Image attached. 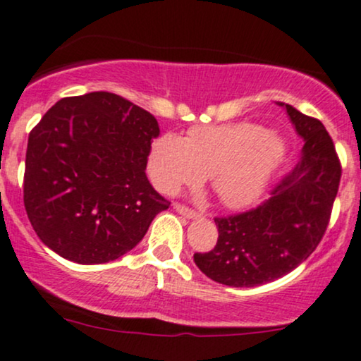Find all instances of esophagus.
<instances>
[{"label": "esophagus", "instance_id": "esophagus-1", "mask_svg": "<svg viewBox=\"0 0 361 361\" xmlns=\"http://www.w3.org/2000/svg\"><path fill=\"white\" fill-rule=\"evenodd\" d=\"M175 210H176L178 214L185 215V217H188V219H197V217H200V215H198V212H195L193 209H190V207H186V205H183V204H175Z\"/></svg>", "mask_w": 361, "mask_h": 361}]
</instances>
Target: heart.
Instances as JSON below:
<instances>
[{"instance_id": "obj_1", "label": "heart", "mask_w": 361, "mask_h": 361, "mask_svg": "<svg viewBox=\"0 0 361 361\" xmlns=\"http://www.w3.org/2000/svg\"><path fill=\"white\" fill-rule=\"evenodd\" d=\"M285 152V140L261 123L200 126L192 128L185 140L173 134L161 135L152 144L149 168L164 193H175L210 175L222 204L235 209L259 197Z\"/></svg>"}]
</instances>
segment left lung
<instances>
[{
  "label": "left lung",
  "mask_w": 361,
  "mask_h": 361,
  "mask_svg": "<svg viewBox=\"0 0 361 361\" xmlns=\"http://www.w3.org/2000/svg\"><path fill=\"white\" fill-rule=\"evenodd\" d=\"M283 105V103H280ZM305 140L300 163L246 212L215 217L214 250L195 252L209 279L229 287H256L287 275L324 238L341 180V163L321 120L283 105Z\"/></svg>",
  "instance_id": "obj_1"
}]
</instances>
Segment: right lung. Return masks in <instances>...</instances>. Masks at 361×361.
<instances>
[{"instance_id": "add662e5", "label": "right lung", "mask_w": 361, "mask_h": 361, "mask_svg": "<svg viewBox=\"0 0 361 361\" xmlns=\"http://www.w3.org/2000/svg\"><path fill=\"white\" fill-rule=\"evenodd\" d=\"M159 135L147 110L109 91L62 98L30 130L23 204L45 246L81 264L109 263L171 202L146 176Z\"/></svg>"}]
</instances>
